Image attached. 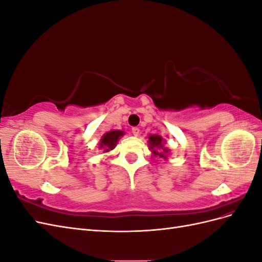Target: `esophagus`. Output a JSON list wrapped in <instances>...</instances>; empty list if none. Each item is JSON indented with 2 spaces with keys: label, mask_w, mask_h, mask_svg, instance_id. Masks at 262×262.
<instances>
[{
  "label": "esophagus",
  "mask_w": 262,
  "mask_h": 262,
  "mask_svg": "<svg viewBox=\"0 0 262 262\" xmlns=\"http://www.w3.org/2000/svg\"><path fill=\"white\" fill-rule=\"evenodd\" d=\"M131 132H132V134H133L134 137H138L139 134H140V129L138 128V126H133L132 130H131Z\"/></svg>",
  "instance_id": "34e87169"
}]
</instances>
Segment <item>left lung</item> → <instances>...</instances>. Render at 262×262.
Masks as SVG:
<instances>
[{"label": "left lung", "instance_id": "obj_1", "mask_svg": "<svg viewBox=\"0 0 262 262\" xmlns=\"http://www.w3.org/2000/svg\"><path fill=\"white\" fill-rule=\"evenodd\" d=\"M148 144H149V148H152V152L154 153V155H158L160 157H164L166 158V153L168 152L167 148L163 147V139L160 136H149L148 137ZM158 147L161 150L160 151L157 148Z\"/></svg>", "mask_w": 262, "mask_h": 262}]
</instances>
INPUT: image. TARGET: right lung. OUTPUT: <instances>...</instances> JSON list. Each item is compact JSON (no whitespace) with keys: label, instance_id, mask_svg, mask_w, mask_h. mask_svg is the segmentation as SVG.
<instances>
[{"label":"right lung","instance_id":"right-lung-1","mask_svg":"<svg viewBox=\"0 0 262 262\" xmlns=\"http://www.w3.org/2000/svg\"><path fill=\"white\" fill-rule=\"evenodd\" d=\"M122 136H123V132L119 130L107 132L100 140V148L105 147V152H108L109 149H113L116 146V143L118 142L119 138Z\"/></svg>","mask_w":262,"mask_h":262}]
</instances>
